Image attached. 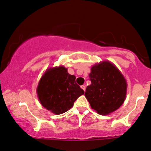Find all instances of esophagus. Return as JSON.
I'll list each match as a JSON object with an SVG mask.
<instances>
[{"label":"esophagus","mask_w":151,"mask_h":151,"mask_svg":"<svg viewBox=\"0 0 151 151\" xmlns=\"http://www.w3.org/2000/svg\"><path fill=\"white\" fill-rule=\"evenodd\" d=\"M80 87H81L82 89H83L84 91H85V89H86V86H84V85H82L81 86H80Z\"/></svg>","instance_id":"1"}]
</instances>
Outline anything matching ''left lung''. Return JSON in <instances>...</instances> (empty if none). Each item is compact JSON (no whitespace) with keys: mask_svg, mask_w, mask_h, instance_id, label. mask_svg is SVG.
<instances>
[{"mask_svg":"<svg viewBox=\"0 0 151 151\" xmlns=\"http://www.w3.org/2000/svg\"><path fill=\"white\" fill-rule=\"evenodd\" d=\"M85 96L92 109L98 114L106 115L118 109L124 102L127 83L116 66L109 61L93 65Z\"/></svg>","mask_w":151,"mask_h":151,"instance_id":"8db88e82","label":"left lung"}]
</instances>
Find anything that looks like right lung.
Masks as SVG:
<instances>
[{
  "label": "right lung",
  "instance_id": "obj_1",
  "mask_svg": "<svg viewBox=\"0 0 151 151\" xmlns=\"http://www.w3.org/2000/svg\"><path fill=\"white\" fill-rule=\"evenodd\" d=\"M42 106L55 115L69 111L84 91L76 82V76L70 75L64 66L46 70L36 88Z\"/></svg>",
  "mask_w": 151,
  "mask_h": 151
}]
</instances>
